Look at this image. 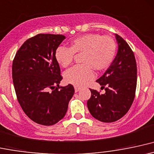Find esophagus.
I'll use <instances>...</instances> for the list:
<instances>
[{
	"mask_svg": "<svg viewBox=\"0 0 154 154\" xmlns=\"http://www.w3.org/2000/svg\"><path fill=\"white\" fill-rule=\"evenodd\" d=\"M74 89H75V92H78L81 89V87H79V86H74Z\"/></svg>",
	"mask_w": 154,
	"mask_h": 154,
	"instance_id": "34e87169",
	"label": "esophagus"
}]
</instances>
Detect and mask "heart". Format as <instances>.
<instances>
[{"mask_svg": "<svg viewBox=\"0 0 154 154\" xmlns=\"http://www.w3.org/2000/svg\"><path fill=\"white\" fill-rule=\"evenodd\" d=\"M117 44L108 35L88 33L75 38L69 47L59 46L55 51V59L63 68L72 63L74 54L82 53V65H77L65 73V82L76 86H82L94 77L93 68L103 71L110 67L114 60Z\"/></svg>", "mask_w": 154, "mask_h": 154, "instance_id": "obj_1", "label": "heart"}]
</instances>
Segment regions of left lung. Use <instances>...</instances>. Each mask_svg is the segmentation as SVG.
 <instances>
[{
  "label": "left lung",
  "mask_w": 154,
  "mask_h": 154,
  "mask_svg": "<svg viewBox=\"0 0 154 154\" xmlns=\"http://www.w3.org/2000/svg\"><path fill=\"white\" fill-rule=\"evenodd\" d=\"M119 50L113 62L105 72L97 80L105 89L104 94L90 89L87 101L91 115L102 122L118 121L128 112L137 86V64L134 52L120 35L116 34Z\"/></svg>",
  "instance_id": "obj_1"
}]
</instances>
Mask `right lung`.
Segmentation results:
<instances>
[{"instance_id": "obj_1", "label": "right lung", "mask_w": 154, "mask_h": 154, "mask_svg": "<svg viewBox=\"0 0 154 154\" xmlns=\"http://www.w3.org/2000/svg\"><path fill=\"white\" fill-rule=\"evenodd\" d=\"M63 35L38 34L22 45L12 64L17 98L25 113L35 123L57 124L66 114L74 94L71 84L60 86L63 79L55 51Z\"/></svg>"}]
</instances>
